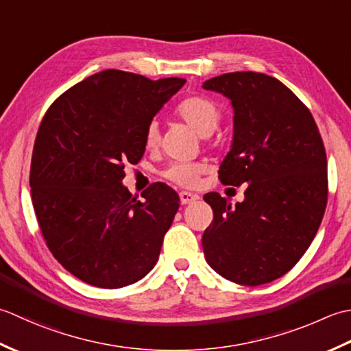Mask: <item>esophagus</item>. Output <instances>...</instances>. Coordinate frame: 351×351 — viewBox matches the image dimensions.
<instances>
[{
    "label": "esophagus",
    "instance_id": "1",
    "mask_svg": "<svg viewBox=\"0 0 351 351\" xmlns=\"http://www.w3.org/2000/svg\"><path fill=\"white\" fill-rule=\"evenodd\" d=\"M195 199H198V195L192 194V192H186V191L180 192V202H182V204H191V203H194Z\"/></svg>",
    "mask_w": 351,
    "mask_h": 351
}]
</instances>
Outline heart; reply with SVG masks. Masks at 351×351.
Listing matches in <instances>:
<instances>
[{
    "label": "heart",
    "instance_id": "obj_1",
    "mask_svg": "<svg viewBox=\"0 0 351 351\" xmlns=\"http://www.w3.org/2000/svg\"><path fill=\"white\" fill-rule=\"evenodd\" d=\"M176 113L186 124L194 128L199 136H209L217 128L221 118L219 106L213 99L202 95H192L184 98L176 107ZM159 141L160 133L157 123H149L144 134L145 147L148 149H154L159 145ZM203 171L204 167L202 163L173 162L169 163L162 174L168 180L180 184L183 188H194L199 180V176L203 174Z\"/></svg>",
    "mask_w": 351,
    "mask_h": 351
}]
</instances>
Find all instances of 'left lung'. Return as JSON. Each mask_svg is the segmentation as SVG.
<instances>
[{
  "instance_id": "1",
  "label": "left lung",
  "mask_w": 351,
  "mask_h": 351,
  "mask_svg": "<svg viewBox=\"0 0 351 351\" xmlns=\"http://www.w3.org/2000/svg\"><path fill=\"white\" fill-rule=\"evenodd\" d=\"M203 88L230 98L233 144L218 171L223 184L247 183L230 206L209 192L213 221L203 233L206 261L239 285L273 282L295 265L315 238L327 195V157L311 110L277 78L228 73Z\"/></svg>"
}]
</instances>
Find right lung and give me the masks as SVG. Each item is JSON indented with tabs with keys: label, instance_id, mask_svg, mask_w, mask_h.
<instances>
[{
	"label": "right lung",
	"instance_id": "right-lung-1",
	"mask_svg": "<svg viewBox=\"0 0 351 351\" xmlns=\"http://www.w3.org/2000/svg\"><path fill=\"white\" fill-rule=\"evenodd\" d=\"M184 83L106 69L63 92L42 118L30 167L34 213L49 252L82 282L123 288L159 259L180 198L159 182L139 202L123 186L124 167L142 159L145 128Z\"/></svg>",
	"mask_w": 351,
	"mask_h": 351
}]
</instances>
